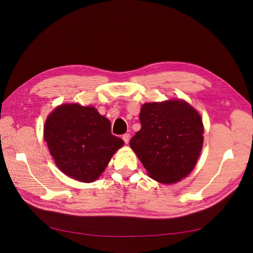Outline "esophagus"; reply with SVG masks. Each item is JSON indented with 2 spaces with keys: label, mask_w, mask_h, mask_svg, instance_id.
<instances>
[{
  "label": "esophagus",
  "mask_w": 253,
  "mask_h": 253,
  "mask_svg": "<svg viewBox=\"0 0 253 253\" xmlns=\"http://www.w3.org/2000/svg\"><path fill=\"white\" fill-rule=\"evenodd\" d=\"M129 134L128 133H126V134H124V136H122V139H124V141H125V143H128V141H129Z\"/></svg>",
  "instance_id": "34e87169"
}]
</instances>
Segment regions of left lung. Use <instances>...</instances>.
I'll use <instances>...</instances> for the list:
<instances>
[{
  "instance_id": "left-lung-1",
  "label": "left lung",
  "mask_w": 253,
  "mask_h": 253,
  "mask_svg": "<svg viewBox=\"0 0 253 253\" xmlns=\"http://www.w3.org/2000/svg\"><path fill=\"white\" fill-rule=\"evenodd\" d=\"M141 128L129 145L153 179L180 180L193 170L204 141L202 118L181 100L142 105Z\"/></svg>"
}]
</instances>
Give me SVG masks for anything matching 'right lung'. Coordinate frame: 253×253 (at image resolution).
I'll use <instances>...</instances> for the list:
<instances>
[{
  "label": "right lung",
  "instance_id": "obj_1",
  "mask_svg": "<svg viewBox=\"0 0 253 253\" xmlns=\"http://www.w3.org/2000/svg\"><path fill=\"white\" fill-rule=\"evenodd\" d=\"M44 140L59 169L82 182L96 180L124 140L93 106L60 105L45 122Z\"/></svg>",
  "mask_w": 253,
  "mask_h": 253
}]
</instances>
